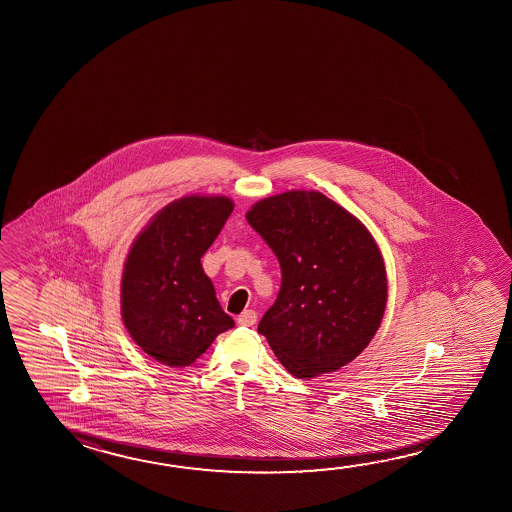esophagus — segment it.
<instances>
[{"label": "esophagus", "mask_w": 512, "mask_h": 512, "mask_svg": "<svg viewBox=\"0 0 512 512\" xmlns=\"http://www.w3.org/2000/svg\"><path fill=\"white\" fill-rule=\"evenodd\" d=\"M237 323L244 325V327H253L257 323V313L253 309H246L237 316Z\"/></svg>", "instance_id": "34e87169"}]
</instances>
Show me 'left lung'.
Here are the masks:
<instances>
[{
    "mask_svg": "<svg viewBox=\"0 0 512 512\" xmlns=\"http://www.w3.org/2000/svg\"><path fill=\"white\" fill-rule=\"evenodd\" d=\"M277 255L282 284L259 323L289 374L307 379L358 358L385 314V262L361 221L314 190L262 199L246 214Z\"/></svg>",
    "mask_w": 512,
    "mask_h": 512,
    "instance_id": "8db88e82",
    "label": "left lung"
}]
</instances>
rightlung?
<instances>
[{
    "instance_id": "obj_1",
    "label": "right lung",
    "mask_w": 512,
    "mask_h": 512,
    "mask_svg": "<svg viewBox=\"0 0 512 512\" xmlns=\"http://www.w3.org/2000/svg\"><path fill=\"white\" fill-rule=\"evenodd\" d=\"M234 210L225 196H185L162 208L129 250L122 320L136 345L169 367H187L234 327L201 257Z\"/></svg>"
}]
</instances>
